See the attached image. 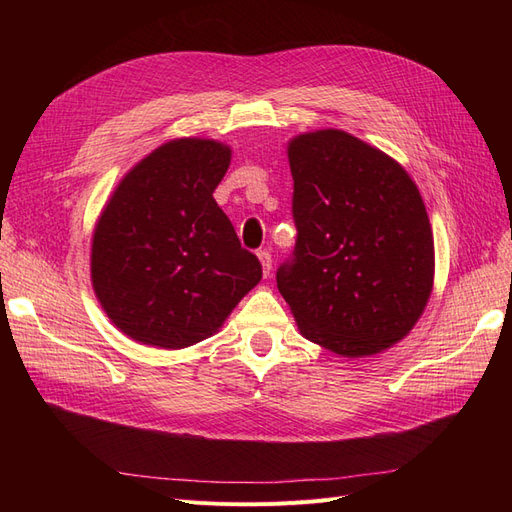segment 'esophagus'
<instances>
[{"mask_svg":"<svg viewBox=\"0 0 512 512\" xmlns=\"http://www.w3.org/2000/svg\"><path fill=\"white\" fill-rule=\"evenodd\" d=\"M258 258H260V265H262V275L267 277V275L271 273V262H273V260H271V254H269L267 250H260V252H258Z\"/></svg>","mask_w":512,"mask_h":512,"instance_id":"34e87169","label":"esophagus"}]
</instances>
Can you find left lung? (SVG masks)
<instances>
[{"instance_id":"8db88e82","label":"left lung","mask_w":512,"mask_h":512,"mask_svg":"<svg viewBox=\"0 0 512 512\" xmlns=\"http://www.w3.org/2000/svg\"><path fill=\"white\" fill-rule=\"evenodd\" d=\"M297 245L277 288L301 335L346 359L401 342L433 288V235L416 183L344 130L288 143Z\"/></svg>"}]
</instances>
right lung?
I'll list each match as a JSON object with an SVG mask.
<instances>
[{
    "instance_id": "1",
    "label": "right lung",
    "mask_w": 512,
    "mask_h": 512,
    "mask_svg": "<svg viewBox=\"0 0 512 512\" xmlns=\"http://www.w3.org/2000/svg\"><path fill=\"white\" fill-rule=\"evenodd\" d=\"M232 151L175 138L134 164L91 239V286L115 327L138 344L179 350L222 329L262 277L213 198Z\"/></svg>"
}]
</instances>
